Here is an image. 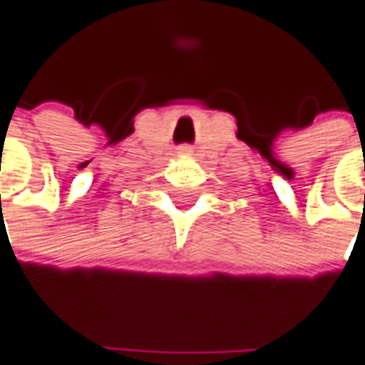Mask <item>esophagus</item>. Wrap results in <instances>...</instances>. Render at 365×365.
Listing matches in <instances>:
<instances>
[{
	"label": "esophagus",
	"instance_id": "obj_1",
	"mask_svg": "<svg viewBox=\"0 0 365 365\" xmlns=\"http://www.w3.org/2000/svg\"><path fill=\"white\" fill-rule=\"evenodd\" d=\"M180 153H183V155H192V153H194V147H192V145H183V147H180Z\"/></svg>",
	"mask_w": 365,
	"mask_h": 365
}]
</instances>
